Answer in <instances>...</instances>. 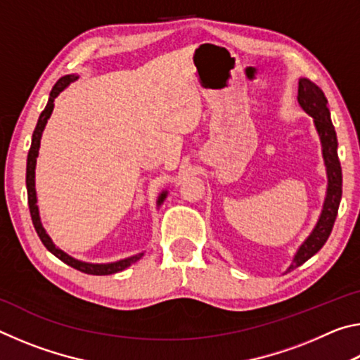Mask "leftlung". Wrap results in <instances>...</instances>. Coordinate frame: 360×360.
I'll list each match as a JSON object with an SVG mask.
<instances>
[{"instance_id":"1","label":"left lung","mask_w":360,"mask_h":360,"mask_svg":"<svg viewBox=\"0 0 360 360\" xmlns=\"http://www.w3.org/2000/svg\"><path fill=\"white\" fill-rule=\"evenodd\" d=\"M298 105L308 115L314 119V127L318 130V135L322 146V157H324L326 172H327V193L322 206L319 221L316 224L311 233L298 248L294 255L288 271L300 266L308 259L319 251L326 245V241L330 236L333 229L335 219L338 214V206L341 202V187H343V176H341V165L338 160V141L337 133H335L333 124L330 120V111L327 108V98L322 90L314 82L307 77H302L298 81Z\"/></svg>"}]
</instances>
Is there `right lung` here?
Instances as JSON below:
<instances>
[{"mask_svg": "<svg viewBox=\"0 0 360 360\" xmlns=\"http://www.w3.org/2000/svg\"><path fill=\"white\" fill-rule=\"evenodd\" d=\"M77 76L75 75H70V76H63L62 79H58L57 84L53 85L51 96H49V101L44 108V111L41 112L39 119H38V124H36V129L33 131V138H32V148H30L28 152V158H27V192H28V206H30V214H32V221L34 225V230L36 233L42 241V245L47 248V251H51L56 257H58L62 262H65L66 265H70L72 268H76V270L82 271V273H87V275H112V273H119L122 270H125V268H129L131 264H135L139 259L143 257V252L141 254H136V255H131V257H127V259H122L117 262H111V264H89V262H82V260H77L75 257H71L66 252H63L62 249H58L56 245H53L51 236L46 233L44 227H42L41 224V217H39V210H38V205H36V188H34V168H36V158H38V152H39V144H41V136H42V131H44V127L47 124V119L51 117V114L53 111V101H56L57 96L60 95V92H63V90L68 87V85L76 81ZM167 198V191H163L160 193V197L157 200V206H160L163 203V200Z\"/></svg>", "mask_w": 360, "mask_h": 360, "instance_id": "right-lung-1", "label": "right lung"}]
</instances>
